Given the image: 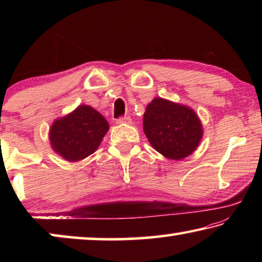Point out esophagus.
<instances>
[{
    "label": "esophagus",
    "mask_w": 262,
    "mask_h": 262,
    "mask_svg": "<svg viewBox=\"0 0 262 262\" xmlns=\"http://www.w3.org/2000/svg\"><path fill=\"white\" fill-rule=\"evenodd\" d=\"M118 123H132V119L130 117H120L117 119Z\"/></svg>",
    "instance_id": "obj_1"
}]
</instances>
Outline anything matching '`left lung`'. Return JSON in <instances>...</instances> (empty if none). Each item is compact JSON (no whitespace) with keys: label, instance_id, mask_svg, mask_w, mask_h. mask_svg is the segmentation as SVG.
I'll list each match as a JSON object with an SVG mask.
<instances>
[{"label":"left lung","instance_id":"8db88e82","mask_svg":"<svg viewBox=\"0 0 262 262\" xmlns=\"http://www.w3.org/2000/svg\"><path fill=\"white\" fill-rule=\"evenodd\" d=\"M143 130L159 154L176 161L189 156L202 137V125L192 108L163 98L147 106Z\"/></svg>","mask_w":262,"mask_h":262}]
</instances>
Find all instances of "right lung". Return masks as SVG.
Returning <instances> with one entry per match:
<instances>
[{"mask_svg": "<svg viewBox=\"0 0 262 262\" xmlns=\"http://www.w3.org/2000/svg\"><path fill=\"white\" fill-rule=\"evenodd\" d=\"M107 130L108 123L103 115L82 105L53 123L50 132L52 148L66 161H81L96 151Z\"/></svg>", "mask_w": 262, "mask_h": 262, "instance_id": "obj_1", "label": "right lung"}]
</instances>
